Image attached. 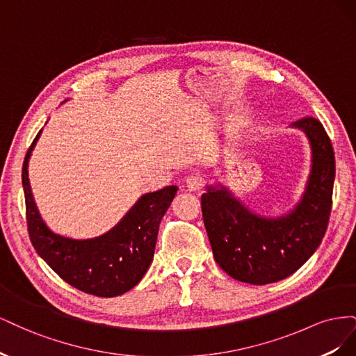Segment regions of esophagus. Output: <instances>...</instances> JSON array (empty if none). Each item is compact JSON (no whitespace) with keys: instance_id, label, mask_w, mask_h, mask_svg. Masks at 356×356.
<instances>
[{"instance_id":"34e87169","label":"esophagus","mask_w":356,"mask_h":356,"mask_svg":"<svg viewBox=\"0 0 356 356\" xmlns=\"http://www.w3.org/2000/svg\"><path fill=\"white\" fill-rule=\"evenodd\" d=\"M186 187L188 191H199L203 187V179L199 175H190L186 179Z\"/></svg>"}]
</instances>
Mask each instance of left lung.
<instances>
[{
  "label": "left lung",
  "mask_w": 356,
  "mask_h": 356,
  "mask_svg": "<svg viewBox=\"0 0 356 356\" xmlns=\"http://www.w3.org/2000/svg\"><path fill=\"white\" fill-rule=\"evenodd\" d=\"M289 127L303 132L310 147V170L298 202L279 217L250 209L224 184L202 195L204 229L215 261L236 281L266 285L297 272L324 238L336 177L334 149L324 126L305 117Z\"/></svg>",
  "instance_id": "1"
}]
</instances>
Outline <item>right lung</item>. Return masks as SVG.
<instances>
[{
  "label": "right lung",
  "mask_w": 356,
  "mask_h": 356,
  "mask_svg": "<svg viewBox=\"0 0 356 356\" xmlns=\"http://www.w3.org/2000/svg\"><path fill=\"white\" fill-rule=\"evenodd\" d=\"M42 131L28 149L22 184L28 232L37 254L63 281L83 293L115 297L127 293L147 273L153 261L159 224L178 187L169 186L139 197L124 217L106 233L90 239H74L53 232L42 220L32 195L28 166Z\"/></svg>",
  "instance_id": "right-lung-1"
}]
</instances>
